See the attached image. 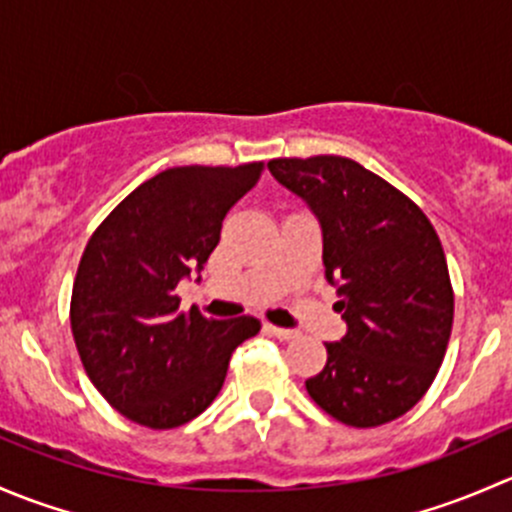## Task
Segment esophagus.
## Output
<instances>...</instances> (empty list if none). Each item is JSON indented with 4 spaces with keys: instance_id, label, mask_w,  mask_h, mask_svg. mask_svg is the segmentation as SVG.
Listing matches in <instances>:
<instances>
[{
    "instance_id": "esophagus-1",
    "label": "esophagus",
    "mask_w": 512,
    "mask_h": 512,
    "mask_svg": "<svg viewBox=\"0 0 512 512\" xmlns=\"http://www.w3.org/2000/svg\"><path fill=\"white\" fill-rule=\"evenodd\" d=\"M267 332L272 334V337H277V339H282V342H289V339H294L297 337V332H294V329H285V327H275V324H267Z\"/></svg>"
}]
</instances>
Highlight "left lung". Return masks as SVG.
Listing matches in <instances>:
<instances>
[{"instance_id":"8db88e82","label":"left lung","mask_w":512,"mask_h":512,"mask_svg":"<svg viewBox=\"0 0 512 512\" xmlns=\"http://www.w3.org/2000/svg\"><path fill=\"white\" fill-rule=\"evenodd\" d=\"M270 173L322 230L324 277L347 322L327 364L304 381L314 404L347 426L389 423L421 401L446 354L453 289L426 215L404 193L342 156L277 158Z\"/></svg>"}]
</instances>
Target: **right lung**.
<instances>
[{
	"label": "right lung",
	"instance_id": "1",
	"mask_svg": "<svg viewBox=\"0 0 512 512\" xmlns=\"http://www.w3.org/2000/svg\"><path fill=\"white\" fill-rule=\"evenodd\" d=\"M262 163L183 165L138 185L98 225L71 294V332L103 399L148 428L203 414L223 389L230 356L260 332L255 317L178 314L175 287L203 272L227 210L250 193Z\"/></svg>",
	"mask_w": 512,
	"mask_h": 512
}]
</instances>
